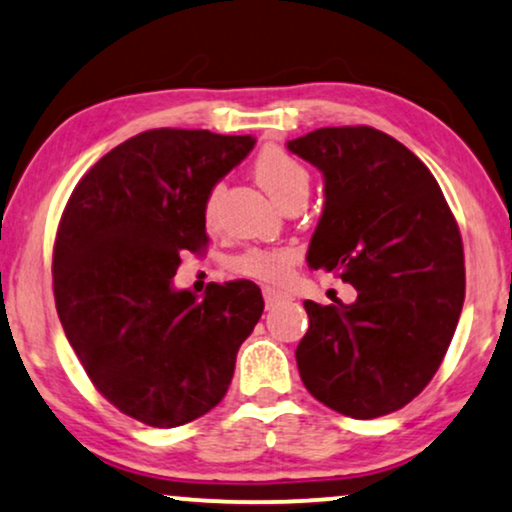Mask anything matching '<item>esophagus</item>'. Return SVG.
Here are the masks:
<instances>
[{
  "instance_id": "34e87169",
  "label": "esophagus",
  "mask_w": 512,
  "mask_h": 512,
  "mask_svg": "<svg viewBox=\"0 0 512 512\" xmlns=\"http://www.w3.org/2000/svg\"><path fill=\"white\" fill-rule=\"evenodd\" d=\"M262 295H264V302H267V306H274L276 302H281V299L288 297L283 290H278V288H264Z\"/></svg>"
}]
</instances>
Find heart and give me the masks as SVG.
Here are the masks:
<instances>
[{
    "label": "heart",
    "instance_id": "b5f03b06",
    "mask_svg": "<svg viewBox=\"0 0 512 512\" xmlns=\"http://www.w3.org/2000/svg\"><path fill=\"white\" fill-rule=\"evenodd\" d=\"M252 173H255V180L267 189L271 199L281 203V206H285L292 199H306V194H309V168L276 145H267L260 149V154L255 156V163H252ZM220 194L222 187L215 185L206 194V201H203V220L208 224L215 222ZM297 260L299 252L290 248V245H278V248H248L241 255H236L229 262V267L238 276L255 278V281L262 283H281L290 274V267Z\"/></svg>",
    "mask_w": 512,
    "mask_h": 512
}]
</instances>
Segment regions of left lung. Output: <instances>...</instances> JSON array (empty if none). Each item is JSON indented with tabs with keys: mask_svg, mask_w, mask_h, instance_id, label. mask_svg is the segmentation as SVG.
Masks as SVG:
<instances>
[{
	"mask_svg": "<svg viewBox=\"0 0 512 512\" xmlns=\"http://www.w3.org/2000/svg\"><path fill=\"white\" fill-rule=\"evenodd\" d=\"M288 149L325 177L309 267L358 290L353 304L306 299L299 377L330 410L384 417L424 391L454 337L466 295L459 224L431 170L377 128H318Z\"/></svg>",
	"mask_w": 512,
	"mask_h": 512,
	"instance_id": "obj_1",
	"label": "left lung"
}]
</instances>
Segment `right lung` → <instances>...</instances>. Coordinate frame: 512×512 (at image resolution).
Masks as SVG:
<instances>
[{"label": "right lung", "instance_id": "add662e5", "mask_svg": "<svg viewBox=\"0 0 512 512\" xmlns=\"http://www.w3.org/2000/svg\"><path fill=\"white\" fill-rule=\"evenodd\" d=\"M250 135L154 128L107 152L67 201L53 295L67 342L119 412L154 428L203 417L227 393L264 299L252 281L175 290L182 252L206 250L203 201Z\"/></svg>", "mask_w": 512, "mask_h": 512}]
</instances>
